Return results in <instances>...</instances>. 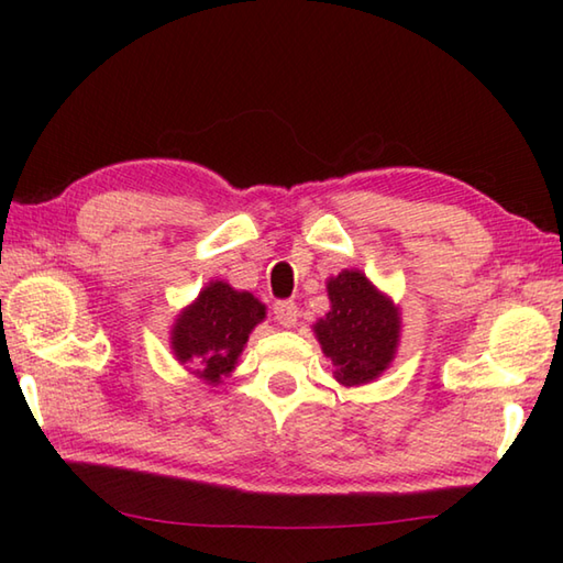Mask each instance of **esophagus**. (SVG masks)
Wrapping results in <instances>:
<instances>
[{"label":"esophagus","instance_id":"esophagus-1","mask_svg":"<svg viewBox=\"0 0 563 563\" xmlns=\"http://www.w3.org/2000/svg\"><path fill=\"white\" fill-rule=\"evenodd\" d=\"M273 317L280 327L292 329L297 324V317H300V309H297L292 300H278L273 305Z\"/></svg>","mask_w":563,"mask_h":563}]
</instances>
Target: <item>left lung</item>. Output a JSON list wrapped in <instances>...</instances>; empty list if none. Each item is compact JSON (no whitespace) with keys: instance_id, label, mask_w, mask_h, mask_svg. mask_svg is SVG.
Returning a JSON list of instances; mask_svg holds the SVG:
<instances>
[{"instance_id":"left-lung-1","label":"left lung","mask_w":563,"mask_h":563,"mask_svg":"<svg viewBox=\"0 0 563 563\" xmlns=\"http://www.w3.org/2000/svg\"><path fill=\"white\" fill-rule=\"evenodd\" d=\"M331 312L314 333L321 351L336 365L345 387L365 385L387 369L399 341V312L361 271H343L329 280Z\"/></svg>"}]
</instances>
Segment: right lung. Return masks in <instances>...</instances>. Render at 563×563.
Masks as SVG:
<instances>
[{"label":"right lung","mask_w":563,"mask_h":563,"mask_svg":"<svg viewBox=\"0 0 563 563\" xmlns=\"http://www.w3.org/2000/svg\"><path fill=\"white\" fill-rule=\"evenodd\" d=\"M263 317L266 307L254 295L236 292L227 283H210L176 319L174 353L181 363H194L198 377L214 385L232 373L251 329Z\"/></svg>","instance_id":"1"}]
</instances>
